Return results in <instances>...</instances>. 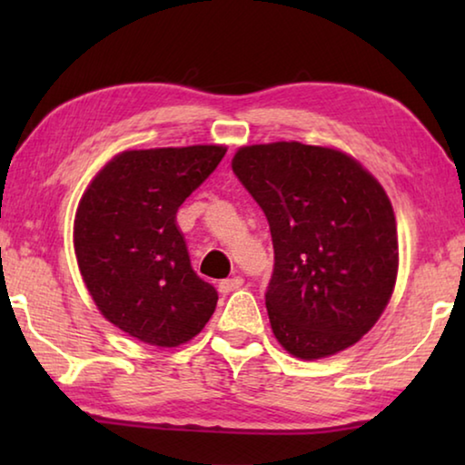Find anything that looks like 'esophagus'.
Wrapping results in <instances>:
<instances>
[{
	"label": "esophagus",
	"instance_id": "obj_1",
	"mask_svg": "<svg viewBox=\"0 0 465 465\" xmlns=\"http://www.w3.org/2000/svg\"><path fill=\"white\" fill-rule=\"evenodd\" d=\"M243 279L242 277H232V279H223L222 282H219V293H232V291H235L238 287H242Z\"/></svg>",
	"mask_w": 465,
	"mask_h": 465
}]
</instances>
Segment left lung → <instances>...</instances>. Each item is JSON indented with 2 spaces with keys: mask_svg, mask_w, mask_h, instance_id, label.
Here are the masks:
<instances>
[{
  "mask_svg": "<svg viewBox=\"0 0 465 465\" xmlns=\"http://www.w3.org/2000/svg\"><path fill=\"white\" fill-rule=\"evenodd\" d=\"M233 174L269 219L272 332L313 361L355 344L388 305L398 233L381 184L338 149L297 141L240 147Z\"/></svg>",
  "mask_w": 465,
  "mask_h": 465,
  "instance_id": "8db88e82",
  "label": "left lung"
}]
</instances>
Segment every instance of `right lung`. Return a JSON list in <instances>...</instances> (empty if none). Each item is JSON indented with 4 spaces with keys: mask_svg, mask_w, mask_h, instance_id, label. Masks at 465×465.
<instances>
[{
    "mask_svg": "<svg viewBox=\"0 0 465 465\" xmlns=\"http://www.w3.org/2000/svg\"><path fill=\"white\" fill-rule=\"evenodd\" d=\"M225 152L131 149L114 155L82 196L74 246L85 287L102 316L141 342L184 344L213 316L217 291L193 271L176 213Z\"/></svg>",
    "mask_w": 465,
    "mask_h": 465,
    "instance_id": "add662e5",
    "label": "right lung"
}]
</instances>
